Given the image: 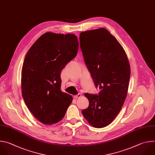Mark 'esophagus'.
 Here are the masks:
<instances>
[{
  "mask_svg": "<svg viewBox=\"0 0 155 155\" xmlns=\"http://www.w3.org/2000/svg\"><path fill=\"white\" fill-rule=\"evenodd\" d=\"M82 97V94H78V95H74V98L75 99H78V98H80V97Z\"/></svg>",
  "mask_w": 155,
  "mask_h": 155,
  "instance_id": "obj_1",
  "label": "esophagus"
}]
</instances>
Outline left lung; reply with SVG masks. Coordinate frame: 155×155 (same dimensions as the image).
Instances as JSON below:
<instances>
[{
    "instance_id": "8db88e82",
    "label": "left lung",
    "mask_w": 155,
    "mask_h": 155,
    "mask_svg": "<svg viewBox=\"0 0 155 155\" xmlns=\"http://www.w3.org/2000/svg\"><path fill=\"white\" fill-rule=\"evenodd\" d=\"M80 46L98 95L85 94L88 107L82 114L93 127L109 125L119 114L128 94L131 69L127 55L104 28L80 34Z\"/></svg>"
}]
</instances>
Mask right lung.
Returning a JSON list of instances; mask_svg holds the SVG:
<instances>
[{
	"label": "right lung",
	"instance_id": "1",
	"mask_svg": "<svg viewBox=\"0 0 155 155\" xmlns=\"http://www.w3.org/2000/svg\"><path fill=\"white\" fill-rule=\"evenodd\" d=\"M79 43L73 34L46 32L29 49L22 68L24 101L35 118L53 125L65 116L73 97L61 91V71L77 55Z\"/></svg>",
	"mask_w": 155,
	"mask_h": 155
}]
</instances>
